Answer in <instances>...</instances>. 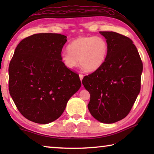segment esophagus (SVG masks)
<instances>
[{"mask_svg": "<svg viewBox=\"0 0 154 154\" xmlns=\"http://www.w3.org/2000/svg\"><path fill=\"white\" fill-rule=\"evenodd\" d=\"M79 78H80V80L82 81L83 78V75L82 74H79Z\"/></svg>", "mask_w": 154, "mask_h": 154, "instance_id": "1", "label": "esophagus"}]
</instances>
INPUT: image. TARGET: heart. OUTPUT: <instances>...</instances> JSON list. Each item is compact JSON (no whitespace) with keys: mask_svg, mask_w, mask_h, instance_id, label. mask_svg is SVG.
Returning <instances> with one entry per match:
<instances>
[{"mask_svg":"<svg viewBox=\"0 0 154 154\" xmlns=\"http://www.w3.org/2000/svg\"><path fill=\"white\" fill-rule=\"evenodd\" d=\"M68 52L61 54V60L69 69L79 64L85 71L94 72L103 66L109 52V44L100 36H79L67 46Z\"/></svg>","mask_w":154,"mask_h":154,"instance_id":"1","label":"heart"}]
</instances>
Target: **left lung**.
<instances>
[{
  "label": "left lung",
  "instance_id": "left-lung-1",
  "mask_svg": "<svg viewBox=\"0 0 154 154\" xmlns=\"http://www.w3.org/2000/svg\"><path fill=\"white\" fill-rule=\"evenodd\" d=\"M109 44L106 61L97 71L85 76L82 83L90 94V113L102 123L124 119L140 90L143 63L132 41L115 32H100Z\"/></svg>",
  "mask_w": 154,
  "mask_h": 154
}]
</instances>
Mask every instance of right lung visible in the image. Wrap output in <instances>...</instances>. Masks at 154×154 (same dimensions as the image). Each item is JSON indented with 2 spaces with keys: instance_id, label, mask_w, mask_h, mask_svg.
<instances>
[{
  "instance_id": "right-lung-1",
  "label": "right lung",
  "mask_w": 154,
  "mask_h": 154,
  "mask_svg": "<svg viewBox=\"0 0 154 154\" xmlns=\"http://www.w3.org/2000/svg\"><path fill=\"white\" fill-rule=\"evenodd\" d=\"M66 41L60 34H35L15 49L9 66V90L28 120L41 124L55 121L82 85L79 75L61 60Z\"/></svg>"
}]
</instances>
